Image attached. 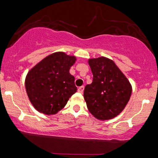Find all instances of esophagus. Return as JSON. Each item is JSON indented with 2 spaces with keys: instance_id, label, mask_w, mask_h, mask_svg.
Here are the masks:
<instances>
[{
  "instance_id": "34e87169",
  "label": "esophagus",
  "mask_w": 158,
  "mask_h": 158,
  "mask_svg": "<svg viewBox=\"0 0 158 158\" xmlns=\"http://www.w3.org/2000/svg\"><path fill=\"white\" fill-rule=\"evenodd\" d=\"M84 86H81V87H80L78 88V92L81 93V94H82V93L84 92Z\"/></svg>"
}]
</instances>
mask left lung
Returning <instances> with one entry per match:
<instances>
[{
    "mask_svg": "<svg viewBox=\"0 0 158 158\" xmlns=\"http://www.w3.org/2000/svg\"><path fill=\"white\" fill-rule=\"evenodd\" d=\"M93 82L87 84L84 97L90 113L100 120L111 119L126 107L131 86L112 60L105 57L89 59Z\"/></svg>",
    "mask_w": 158,
    "mask_h": 158,
    "instance_id": "obj_1",
    "label": "left lung"
}]
</instances>
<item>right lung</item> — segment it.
I'll use <instances>...</instances> for the list:
<instances>
[{"mask_svg":"<svg viewBox=\"0 0 158 158\" xmlns=\"http://www.w3.org/2000/svg\"><path fill=\"white\" fill-rule=\"evenodd\" d=\"M76 58L64 52L48 55L27 74L26 90L31 103L40 113L56 114L62 110L77 88L69 73Z\"/></svg>","mask_w":158,"mask_h":158,"instance_id":"1","label":"right lung"}]
</instances>
